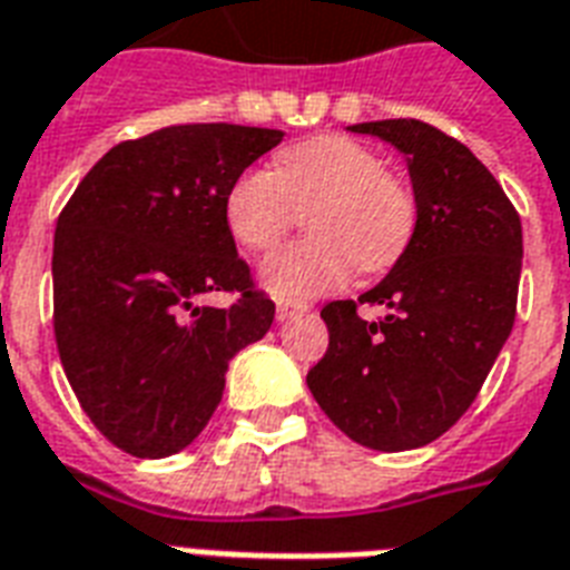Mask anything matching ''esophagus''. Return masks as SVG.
Returning a JSON list of instances; mask_svg holds the SVG:
<instances>
[{
    "instance_id": "1",
    "label": "esophagus",
    "mask_w": 570,
    "mask_h": 570,
    "mask_svg": "<svg viewBox=\"0 0 570 570\" xmlns=\"http://www.w3.org/2000/svg\"><path fill=\"white\" fill-rule=\"evenodd\" d=\"M302 311H307L304 304H293V302H277V320L284 323V320H293L295 314H302Z\"/></svg>"
}]
</instances>
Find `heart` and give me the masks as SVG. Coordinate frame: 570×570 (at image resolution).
Returning <instances> with one entry per match:
<instances>
[{
  "instance_id": "b5f03b06",
  "label": "heart",
  "mask_w": 570,
  "mask_h": 570,
  "mask_svg": "<svg viewBox=\"0 0 570 570\" xmlns=\"http://www.w3.org/2000/svg\"><path fill=\"white\" fill-rule=\"evenodd\" d=\"M307 212V233L268 256L259 281L284 302H307L341 289L355 266L382 272L406 250L415 229V197L406 181L385 169L364 142L325 134L295 142L275 158V173H238L224 197L229 236L250 254H263Z\"/></svg>"
}]
</instances>
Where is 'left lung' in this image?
Wrapping results in <instances>:
<instances>
[{
  "label": "left lung",
  "instance_id": "obj_1",
  "mask_svg": "<svg viewBox=\"0 0 570 570\" xmlns=\"http://www.w3.org/2000/svg\"><path fill=\"white\" fill-rule=\"evenodd\" d=\"M350 130L406 155L415 229L394 268L358 298L385 317L367 324L355 302L325 304L328 350L307 389L364 449H421L458 424L505 346L523 227L493 173L440 128L382 119Z\"/></svg>",
  "mask_w": 570,
  "mask_h": 570
}]
</instances>
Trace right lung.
Wrapping results in <instances>:
<instances>
[{
  "label": "right lung",
  "instance_id": "add662e5",
  "mask_svg": "<svg viewBox=\"0 0 570 570\" xmlns=\"http://www.w3.org/2000/svg\"><path fill=\"white\" fill-rule=\"evenodd\" d=\"M284 130L169 125L112 146L62 208L53 238V332L82 412L116 449L158 460L197 440L229 358L272 328L224 220L238 173ZM208 292H238L208 308Z\"/></svg>",
  "mask_w": 570,
  "mask_h": 570
}]
</instances>
